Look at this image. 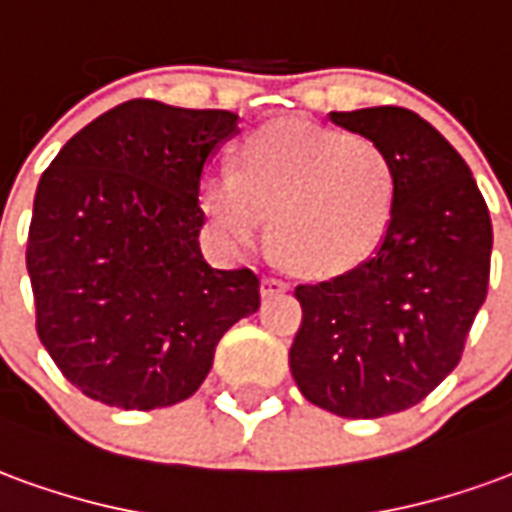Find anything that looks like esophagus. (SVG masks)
<instances>
[{
	"label": "esophagus",
	"mask_w": 512,
	"mask_h": 512,
	"mask_svg": "<svg viewBox=\"0 0 512 512\" xmlns=\"http://www.w3.org/2000/svg\"><path fill=\"white\" fill-rule=\"evenodd\" d=\"M290 285L285 282V279H279V277H263L260 279V293L263 296H277V293H285Z\"/></svg>",
	"instance_id": "1"
}]
</instances>
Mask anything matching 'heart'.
I'll use <instances>...</instances> for the list:
<instances>
[{
    "instance_id": "obj_1",
    "label": "heart",
    "mask_w": 512,
    "mask_h": 512,
    "mask_svg": "<svg viewBox=\"0 0 512 512\" xmlns=\"http://www.w3.org/2000/svg\"><path fill=\"white\" fill-rule=\"evenodd\" d=\"M202 211L230 249L271 238L290 266L312 277L362 263L389 230L397 172L384 147L362 134L307 123L260 128L238 150V167H213Z\"/></svg>"
}]
</instances>
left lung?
I'll list each match as a JSON object with an SVG mask.
<instances>
[{"label":"left lung","instance_id":"8db88e82","mask_svg":"<svg viewBox=\"0 0 512 512\" xmlns=\"http://www.w3.org/2000/svg\"><path fill=\"white\" fill-rule=\"evenodd\" d=\"M384 147L397 172L392 224L365 263L296 288L290 373L301 395L348 419L417 406L461 362L491 274V216L472 169L408 109L332 112Z\"/></svg>","mask_w":512,"mask_h":512}]
</instances>
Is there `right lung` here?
I'll list each match as a JSON object with an SVG mask.
<instances>
[{
  "instance_id": "obj_1",
  "label": "right lung",
  "mask_w": 512,
  "mask_h": 512,
  "mask_svg": "<svg viewBox=\"0 0 512 512\" xmlns=\"http://www.w3.org/2000/svg\"><path fill=\"white\" fill-rule=\"evenodd\" d=\"M238 115L134 98L68 139L43 172L27 271L35 326L82 395L128 411L191 397L222 334L260 307L252 268L200 252L202 169Z\"/></svg>"
}]
</instances>
